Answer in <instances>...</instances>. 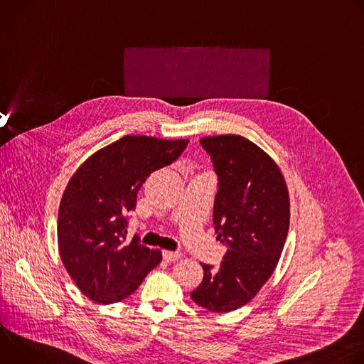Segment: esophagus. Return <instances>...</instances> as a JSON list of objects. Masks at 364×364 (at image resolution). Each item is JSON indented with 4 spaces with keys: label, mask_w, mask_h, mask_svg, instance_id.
I'll return each mask as SVG.
<instances>
[{
    "label": "esophagus",
    "mask_w": 364,
    "mask_h": 364,
    "mask_svg": "<svg viewBox=\"0 0 364 364\" xmlns=\"http://www.w3.org/2000/svg\"><path fill=\"white\" fill-rule=\"evenodd\" d=\"M163 256H164L167 262H173V261H177V259H180L181 253L178 250H164Z\"/></svg>",
    "instance_id": "obj_1"
}]
</instances>
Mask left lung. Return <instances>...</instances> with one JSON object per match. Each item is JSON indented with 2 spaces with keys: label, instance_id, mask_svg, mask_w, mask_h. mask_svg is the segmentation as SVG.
I'll return each mask as SVG.
<instances>
[{
  "label": "left lung",
  "instance_id": "left-lung-1",
  "mask_svg": "<svg viewBox=\"0 0 364 364\" xmlns=\"http://www.w3.org/2000/svg\"><path fill=\"white\" fill-rule=\"evenodd\" d=\"M210 154L219 188L213 225L228 252L204 277L191 299L212 313L246 305L274 274L289 229V194L278 164L240 135L200 139Z\"/></svg>",
  "mask_w": 364,
  "mask_h": 364
}]
</instances>
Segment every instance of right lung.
Listing matches in <instances>:
<instances>
[{
	"label": "right lung",
	"instance_id": "add662e5",
	"mask_svg": "<svg viewBox=\"0 0 364 364\" xmlns=\"http://www.w3.org/2000/svg\"><path fill=\"white\" fill-rule=\"evenodd\" d=\"M188 139L124 135L86 159L70 177L59 207L62 262L83 295L97 304L129 296L161 259L139 237L127 239L128 212L151 173L174 163Z\"/></svg>",
	"mask_w": 364,
	"mask_h": 364
}]
</instances>
